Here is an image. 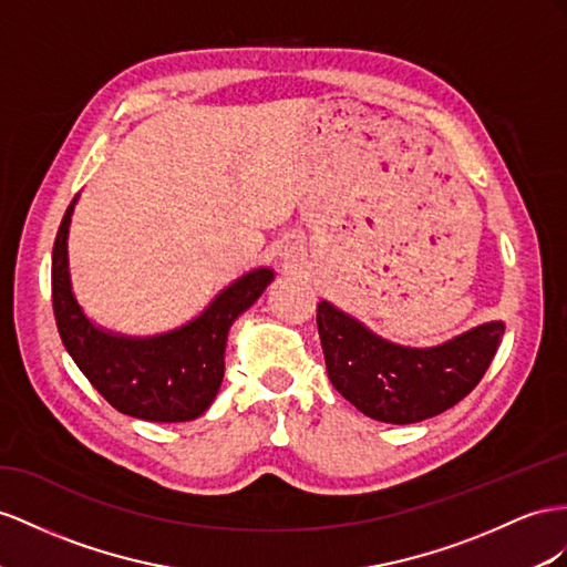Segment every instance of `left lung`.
<instances>
[{"instance_id": "1", "label": "left lung", "mask_w": 567, "mask_h": 567, "mask_svg": "<svg viewBox=\"0 0 567 567\" xmlns=\"http://www.w3.org/2000/svg\"><path fill=\"white\" fill-rule=\"evenodd\" d=\"M328 379L359 412L385 424H414L467 398L496 357L505 326L482 323L435 347L388 342L350 313L318 303Z\"/></svg>"}]
</instances>
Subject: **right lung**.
<instances>
[{
  "instance_id": "obj_1",
  "label": "right lung",
  "mask_w": 567,
  "mask_h": 567,
  "mask_svg": "<svg viewBox=\"0 0 567 567\" xmlns=\"http://www.w3.org/2000/svg\"><path fill=\"white\" fill-rule=\"evenodd\" d=\"M74 206L76 198L62 217L52 249V309L66 352L117 412L145 422H192L220 390L229 326L264 295L272 270L241 275L182 328L151 338L117 336L95 326L71 289L66 239Z\"/></svg>"
}]
</instances>
